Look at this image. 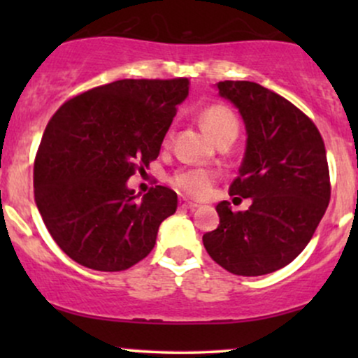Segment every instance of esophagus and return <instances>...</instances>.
Instances as JSON below:
<instances>
[{"mask_svg":"<svg viewBox=\"0 0 358 358\" xmlns=\"http://www.w3.org/2000/svg\"><path fill=\"white\" fill-rule=\"evenodd\" d=\"M180 207L185 208V210H193V208H196L199 205L195 202H188V200H180Z\"/></svg>","mask_w":358,"mask_h":358,"instance_id":"esophagus-1","label":"esophagus"}]
</instances>
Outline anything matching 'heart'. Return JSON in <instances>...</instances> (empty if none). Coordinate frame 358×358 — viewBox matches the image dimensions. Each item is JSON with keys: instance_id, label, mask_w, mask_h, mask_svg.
<instances>
[{"instance_id": "heart-1", "label": "heart", "mask_w": 358, "mask_h": 358, "mask_svg": "<svg viewBox=\"0 0 358 358\" xmlns=\"http://www.w3.org/2000/svg\"><path fill=\"white\" fill-rule=\"evenodd\" d=\"M200 121L205 131L215 141L225 136H237L239 133V121L236 114L224 104H212L205 108ZM170 182L182 195L190 199H202L212 190L213 175L203 168H190V170L176 171Z\"/></svg>"}]
</instances>
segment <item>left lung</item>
Segmentation results:
<instances>
[{
    "mask_svg": "<svg viewBox=\"0 0 358 358\" xmlns=\"http://www.w3.org/2000/svg\"><path fill=\"white\" fill-rule=\"evenodd\" d=\"M219 94L239 109L248 146L229 193L250 199L245 212L217 205L220 224L203 234L217 264L237 276H262L306 248L330 202L322 134L303 110L249 80H224Z\"/></svg>",
    "mask_w": 358,
    "mask_h": 358,
    "instance_id": "1",
    "label": "left lung"
}]
</instances>
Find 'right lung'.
I'll list each match as a JSON object with an SVG mask.
<instances>
[{
	"instance_id": "right-lung-1",
	"label": "right lung",
	"mask_w": 358,
	"mask_h": 358,
	"mask_svg": "<svg viewBox=\"0 0 358 358\" xmlns=\"http://www.w3.org/2000/svg\"><path fill=\"white\" fill-rule=\"evenodd\" d=\"M188 79H122L65 101L35 156V202L57 245L89 269L124 271L155 248L176 193L126 182L158 158Z\"/></svg>"
}]
</instances>
